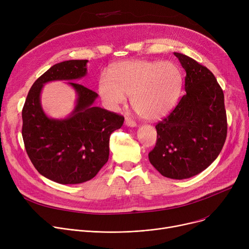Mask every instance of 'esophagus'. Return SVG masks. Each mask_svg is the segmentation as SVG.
<instances>
[{"mask_svg": "<svg viewBox=\"0 0 249 249\" xmlns=\"http://www.w3.org/2000/svg\"><path fill=\"white\" fill-rule=\"evenodd\" d=\"M125 125L128 126V127H135L136 126V122L133 121L131 118H128L126 117L125 118Z\"/></svg>", "mask_w": 249, "mask_h": 249, "instance_id": "esophagus-1", "label": "esophagus"}]
</instances>
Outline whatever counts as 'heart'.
I'll return each mask as SVG.
<instances>
[{"instance_id":"heart-1","label":"heart","mask_w":249,"mask_h":249,"mask_svg":"<svg viewBox=\"0 0 249 249\" xmlns=\"http://www.w3.org/2000/svg\"><path fill=\"white\" fill-rule=\"evenodd\" d=\"M181 89L178 69L171 62L126 60L112 65L109 75L102 74L98 93L108 109L116 110L131 95L136 114L158 120L176 106Z\"/></svg>"}]
</instances>
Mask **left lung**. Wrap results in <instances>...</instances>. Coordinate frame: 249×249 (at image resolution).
Wrapping results in <instances>:
<instances>
[{
	"instance_id": "1",
	"label": "left lung",
	"mask_w": 249,
	"mask_h": 249,
	"mask_svg": "<svg viewBox=\"0 0 249 249\" xmlns=\"http://www.w3.org/2000/svg\"><path fill=\"white\" fill-rule=\"evenodd\" d=\"M186 71V94L155 126L158 139L150 163L165 178L200 174L220 154L227 136L224 94L214 74L195 59L174 52Z\"/></svg>"
}]
</instances>
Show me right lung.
<instances>
[{"mask_svg": "<svg viewBox=\"0 0 249 249\" xmlns=\"http://www.w3.org/2000/svg\"><path fill=\"white\" fill-rule=\"evenodd\" d=\"M87 59L54 64L31 87L22 110V136L38 173L62 185L93 178L109 160V140L121 128L124 117L95 107L96 91L75 81L87 74ZM69 80L77 93L76 107L64 120L49 118L43 111L41 90L46 82Z\"/></svg>", "mask_w": 249, "mask_h": 249, "instance_id": "add662e5", "label": "right lung"}]
</instances>
